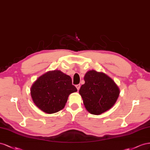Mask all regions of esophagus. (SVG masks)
<instances>
[{
    "label": "esophagus",
    "instance_id": "34e87169",
    "mask_svg": "<svg viewBox=\"0 0 150 150\" xmlns=\"http://www.w3.org/2000/svg\"><path fill=\"white\" fill-rule=\"evenodd\" d=\"M76 88H77V90L79 91V90L80 89V84H77V85H76Z\"/></svg>",
    "mask_w": 150,
    "mask_h": 150
}]
</instances>
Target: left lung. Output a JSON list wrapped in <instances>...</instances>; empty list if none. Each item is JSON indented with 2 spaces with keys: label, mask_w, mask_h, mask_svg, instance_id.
Segmentation results:
<instances>
[{
  "label": "left lung",
  "mask_w": 150,
  "mask_h": 150,
  "mask_svg": "<svg viewBox=\"0 0 150 150\" xmlns=\"http://www.w3.org/2000/svg\"><path fill=\"white\" fill-rule=\"evenodd\" d=\"M84 80L79 93L90 113L99 115L112 108L119 95V88L112 79L104 73L91 70L85 74Z\"/></svg>",
  "instance_id": "obj_1"
}]
</instances>
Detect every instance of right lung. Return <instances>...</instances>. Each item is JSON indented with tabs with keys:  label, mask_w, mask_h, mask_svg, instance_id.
<instances>
[{
	"label": "right lung",
	"mask_w": 150,
	"mask_h": 150,
	"mask_svg": "<svg viewBox=\"0 0 150 150\" xmlns=\"http://www.w3.org/2000/svg\"><path fill=\"white\" fill-rule=\"evenodd\" d=\"M76 91L70 76L53 70L38 79L31 87V95L38 108L47 114H53L62 110L68 96Z\"/></svg>",
	"instance_id": "right-lung-1"
}]
</instances>
